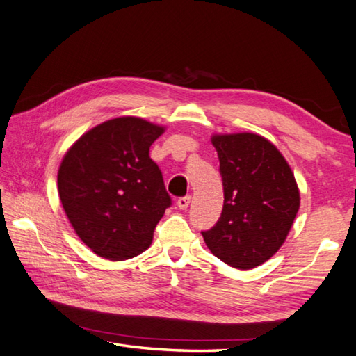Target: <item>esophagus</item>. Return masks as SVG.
<instances>
[{"label": "esophagus", "mask_w": 356, "mask_h": 356, "mask_svg": "<svg viewBox=\"0 0 356 356\" xmlns=\"http://www.w3.org/2000/svg\"><path fill=\"white\" fill-rule=\"evenodd\" d=\"M190 200H191L190 196L179 197V199H177V207H179L180 210H186V209H188V205H190Z\"/></svg>", "instance_id": "esophagus-1"}]
</instances>
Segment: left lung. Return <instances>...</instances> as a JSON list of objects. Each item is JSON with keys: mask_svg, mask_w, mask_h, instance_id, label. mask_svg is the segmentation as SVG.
I'll use <instances>...</instances> for the list:
<instances>
[{"mask_svg": "<svg viewBox=\"0 0 356 356\" xmlns=\"http://www.w3.org/2000/svg\"><path fill=\"white\" fill-rule=\"evenodd\" d=\"M224 186L219 221L202 232L211 254L232 268L252 269L285 243L299 211L294 174L280 151L257 134L213 135Z\"/></svg>", "mask_w": 356, "mask_h": 356, "instance_id": "8db88e82", "label": "left lung"}]
</instances>
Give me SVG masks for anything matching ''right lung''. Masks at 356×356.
<instances>
[{
    "mask_svg": "<svg viewBox=\"0 0 356 356\" xmlns=\"http://www.w3.org/2000/svg\"><path fill=\"white\" fill-rule=\"evenodd\" d=\"M165 127L121 116L90 129L63 157L57 188L77 236L96 255L121 261L149 248L171 205L149 147Z\"/></svg>",
    "mask_w": 356,
    "mask_h": 356,
    "instance_id": "obj_1",
    "label": "right lung"
}]
</instances>
